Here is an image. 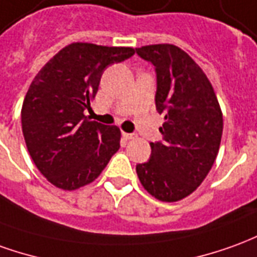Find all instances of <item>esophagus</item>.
Instances as JSON below:
<instances>
[{
    "label": "esophagus",
    "mask_w": 257,
    "mask_h": 257,
    "mask_svg": "<svg viewBox=\"0 0 257 257\" xmlns=\"http://www.w3.org/2000/svg\"><path fill=\"white\" fill-rule=\"evenodd\" d=\"M122 138H123V139H126V141H131V139H135V138H136V135L122 132Z\"/></svg>",
    "instance_id": "esophagus-1"
}]
</instances>
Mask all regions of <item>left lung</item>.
Masks as SVG:
<instances>
[{"instance_id":"obj_1","label":"left lung","mask_w":257,"mask_h":257,"mask_svg":"<svg viewBox=\"0 0 257 257\" xmlns=\"http://www.w3.org/2000/svg\"><path fill=\"white\" fill-rule=\"evenodd\" d=\"M156 66V108L164 114L163 141L150 143L152 156L136 166L142 186L161 202H178L202 184L216 161L222 112L203 69L174 44L136 48Z\"/></svg>"}]
</instances>
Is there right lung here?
<instances>
[{
  "instance_id": "right-lung-1",
  "label": "right lung",
  "mask_w": 257,
  "mask_h": 257,
  "mask_svg": "<svg viewBox=\"0 0 257 257\" xmlns=\"http://www.w3.org/2000/svg\"><path fill=\"white\" fill-rule=\"evenodd\" d=\"M134 54L132 47L72 43L30 83L21 111L23 138L37 170L54 186L75 191L89 185L119 149V128L83 112L97 94L104 69Z\"/></svg>"
}]
</instances>
